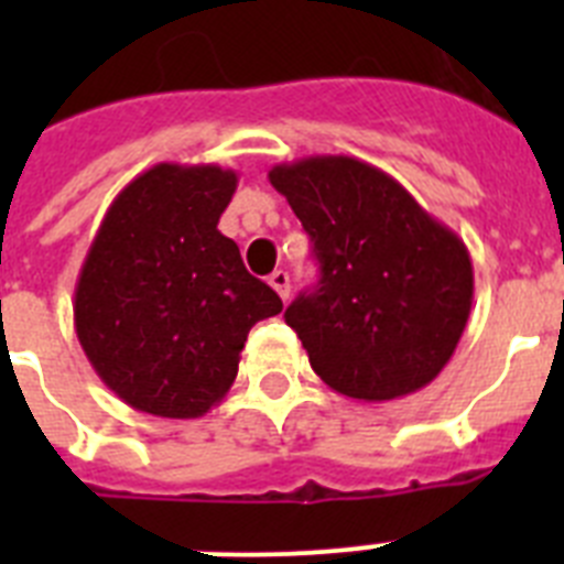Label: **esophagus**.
I'll return each instance as SVG.
<instances>
[{"mask_svg":"<svg viewBox=\"0 0 564 564\" xmlns=\"http://www.w3.org/2000/svg\"><path fill=\"white\" fill-rule=\"evenodd\" d=\"M268 282H271L273 291L279 293V299L288 302V296H291V276H288V271H273Z\"/></svg>","mask_w":564,"mask_h":564,"instance_id":"esophagus-1","label":"esophagus"}]
</instances>
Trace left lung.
I'll return each instance as SVG.
<instances>
[{"label":"left lung","instance_id":"obj_1","mask_svg":"<svg viewBox=\"0 0 564 564\" xmlns=\"http://www.w3.org/2000/svg\"><path fill=\"white\" fill-rule=\"evenodd\" d=\"M268 181L288 197L318 259L316 288L285 311L316 376L367 403L435 381L475 296L463 239L395 177L347 154L279 163Z\"/></svg>","mask_w":564,"mask_h":564}]
</instances>
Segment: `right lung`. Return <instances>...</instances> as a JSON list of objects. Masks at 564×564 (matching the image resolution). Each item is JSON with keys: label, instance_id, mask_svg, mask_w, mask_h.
Listing matches in <instances>:
<instances>
[{"label": "right lung", "instance_id": "obj_1", "mask_svg": "<svg viewBox=\"0 0 564 564\" xmlns=\"http://www.w3.org/2000/svg\"><path fill=\"white\" fill-rule=\"evenodd\" d=\"M234 169L158 163L104 214L73 318L93 370L132 410L200 417L231 390L248 330L282 311L217 223Z\"/></svg>", "mask_w": 564, "mask_h": 564}]
</instances>
